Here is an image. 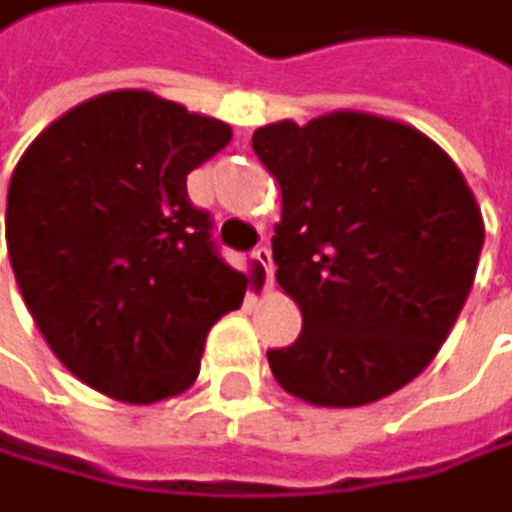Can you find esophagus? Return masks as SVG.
Here are the masks:
<instances>
[{
	"mask_svg": "<svg viewBox=\"0 0 512 512\" xmlns=\"http://www.w3.org/2000/svg\"><path fill=\"white\" fill-rule=\"evenodd\" d=\"M253 256H256L259 266L266 269V288H272V281H275V262H272V250H269V246H259V250H256Z\"/></svg>",
	"mask_w": 512,
	"mask_h": 512,
	"instance_id": "34e87169",
	"label": "esophagus"
}]
</instances>
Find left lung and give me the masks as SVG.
<instances>
[{"label":"left lung","mask_w":512,"mask_h":512,"mask_svg":"<svg viewBox=\"0 0 512 512\" xmlns=\"http://www.w3.org/2000/svg\"><path fill=\"white\" fill-rule=\"evenodd\" d=\"M281 189L275 281L304 316L269 351L278 386L323 408L392 396L437 358L478 272L485 221L462 170L408 123L332 110L253 132Z\"/></svg>","instance_id":"8db88e82"}]
</instances>
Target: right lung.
Instances as JSON below:
<instances>
[{"label":"right lung","mask_w":512,"mask_h":512,"mask_svg":"<svg viewBox=\"0 0 512 512\" xmlns=\"http://www.w3.org/2000/svg\"><path fill=\"white\" fill-rule=\"evenodd\" d=\"M231 126L151 91L81 100L24 148L5 243L18 291L69 373L129 405L196 383L212 326L250 275L208 240L186 177Z\"/></svg>","instance_id":"add662e5"}]
</instances>
